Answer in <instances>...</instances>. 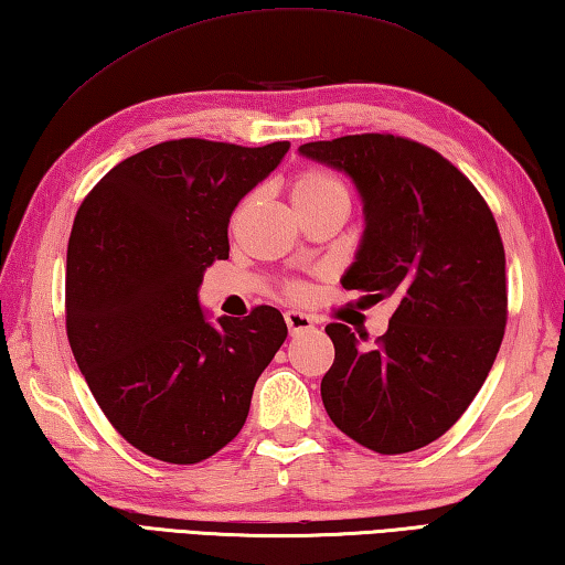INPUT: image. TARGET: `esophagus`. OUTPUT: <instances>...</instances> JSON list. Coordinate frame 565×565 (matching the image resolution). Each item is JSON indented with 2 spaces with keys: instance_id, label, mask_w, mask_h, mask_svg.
Segmentation results:
<instances>
[{
  "instance_id": "esophagus-1",
  "label": "esophagus",
  "mask_w": 565,
  "mask_h": 565,
  "mask_svg": "<svg viewBox=\"0 0 565 565\" xmlns=\"http://www.w3.org/2000/svg\"><path fill=\"white\" fill-rule=\"evenodd\" d=\"M285 324H288V330H290L292 338H295V334H302V332L315 330V320L310 318V315L298 312V310L285 312Z\"/></svg>"
}]
</instances>
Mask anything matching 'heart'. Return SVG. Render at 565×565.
Here are the masks:
<instances>
[{"mask_svg":"<svg viewBox=\"0 0 565 565\" xmlns=\"http://www.w3.org/2000/svg\"><path fill=\"white\" fill-rule=\"evenodd\" d=\"M292 205L295 207H302V205H315V203H322V201H344L348 203V191H344V185L338 181V178L324 173V171H305L298 178H295L292 183ZM292 295H300L305 292L300 285H292L290 288Z\"/></svg>","mask_w":565,"mask_h":565,"instance_id":"1","label":"heart"}]
</instances>
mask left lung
I'll use <instances>...</instances> for the list:
<instances>
[{
	"label": "left lung",
	"mask_w": 565,
	"mask_h": 565,
	"mask_svg": "<svg viewBox=\"0 0 565 565\" xmlns=\"http://www.w3.org/2000/svg\"><path fill=\"white\" fill-rule=\"evenodd\" d=\"M298 151L350 175L364 233L342 288L392 298L387 332L324 328L334 362L322 404L334 427L380 454L414 451L454 427L507 328V255L477 188L447 158L392 134L342 136Z\"/></svg>",
	"instance_id": "1"
}]
</instances>
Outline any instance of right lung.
Masks as SVG:
<instances>
[{"instance_id": "obj_1", "label": "right lung", "mask_w": 565, "mask_h": 565, "mask_svg": "<svg viewBox=\"0 0 565 565\" xmlns=\"http://www.w3.org/2000/svg\"><path fill=\"white\" fill-rule=\"evenodd\" d=\"M290 143L178 138L114 166L84 198L66 250V334L98 407L138 451L213 457L243 429L255 382L288 338L275 308L211 322L203 273L227 260L235 205Z\"/></svg>"}]
</instances>
